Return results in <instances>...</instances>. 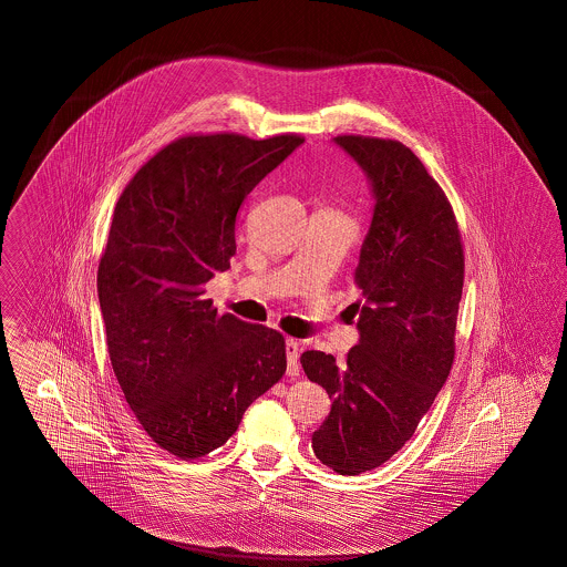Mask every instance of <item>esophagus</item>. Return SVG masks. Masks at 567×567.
Listing matches in <instances>:
<instances>
[{
    "instance_id": "esophagus-1",
    "label": "esophagus",
    "mask_w": 567,
    "mask_h": 567,
    "mask_svg": "<svg viewBox=\"0 0 567 567\" xmlns=\"http://www.w3.org/2000/svg\"><path fill=\"white\" fill-rule=\"evenodd\" d=\"M285 351H287V373L289 375H300V346H298V341L287 339Z\"/></svg>"
}]
</instances>
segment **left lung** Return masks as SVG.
Wrapping results in <instances>:
<instances>
[{
  "label": "left lung",
  "instance_id": "8db88e82",
  "mask_svg": "<svg viewBox=\"0 0 567 567\" xmlns=\"http://www.w3.org/2000/svg\"><path fill=\"white\" fill-rule=\"evenodd\" d=\"M362 168L373 216L360 248L358 343L348 360L305 351L310 382L332 399L312 434L315 455L341 475L382 466L412 437L444 386L464 287V252L453 209L421 159L401 142L339 135Z\"/></svg>",
  "mask_w": 567,
  "mask_h": 567
}]
</instances>
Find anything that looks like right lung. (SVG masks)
Instances as JSON below:
<instances>
[{
	"label": "right lung",
	"mask_w": 567,
	"mask_h": 567,
	"mask_svg": "<svg viewBox=\"0 0 567 567\" xmlns=\"http://www.w3.org/2000/svg\"><path fill=\"white\" fill-rule=\"evenodd\" d=\"M302 142L187 135L116 203L96 274L107 351L135 419L176 457L221 446L287 369L282 334L218 315L205 285L230 267L244 198Z\"/></svg>",
	"instance_id": "obj_1"
}]
</instances>
